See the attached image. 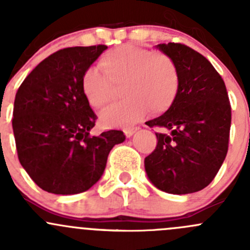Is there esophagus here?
Wrapping results in <instances>:
<instances>
[{"label": "esophagus", "instance_id": "obj_1", "mask_svg": "<svg viewBox=\"0 0 250 250\" xmlns=\"http://www.w3.org/2000/svg\"><path fill=\"white\" fill-rule=\"evenodd\" d=\"M135 132H137V129H125V134L127 138L132 137Z\"/></svg>", "mask_w": 250, "mask_h": 250}]
</instances>
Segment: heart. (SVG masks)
Returning a JSON list of instances; mask_svg holds the SVG:
<instances>
[{"label":"heart","instance_id":"heart-1","mask_svg":"<svg viewBox=\"0 0 250 250\" xmlns=\"http://www.w3.org/2000/svg\"><path fill=\"white\" fill-rule=\"evenodd\" d=\"M100 65L106 77L95 67L83 72L82 92L88 104L97 110L107 106L113 97V87H121L125 98L102 113L106 127L129 125L139 122L147 113L169 109L179 88V74L175 62L163 53L133 44H123L103 55Z\"/></svg>","mask_w":250,"mask_h":250}]
</instances>
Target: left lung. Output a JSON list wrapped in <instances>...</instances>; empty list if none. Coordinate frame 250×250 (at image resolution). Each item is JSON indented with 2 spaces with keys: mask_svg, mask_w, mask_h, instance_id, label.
I'll return each instance as SVG.
<instances>
[{
  "mask_svg": "<svg viewBox=\"0 0 250 250\" xmlns=\"http://www.w3.org/2000/svg\"><path fill=\"white\" fill-rule=\"evenodd\" d=\"M155 48L175 62L179 88L169 109L146 122L167 130L156 133L157 146L144 161L146 174L165 192H197L215 178L228 153V90L210 62L196 50L172 42Z\"/></svg>",
  "mask_w": 250,
  "mask_h": 250,
  "instance_id": "left-lung-1",
  "label": "left lung"
}]
</instances>
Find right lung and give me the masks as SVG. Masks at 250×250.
Wrapping results in <instances>:
<instances>
[{
	"label": "right lung",
	"mask_w": 250,
	"mask_h": 250,
	"mask_svg": "<svg viewBox=\"0 0 250 250\" xmlns=\"http://www.w3.org/2000/svg\"><path fill=\"white\" fill-rule=\"evenodd\" d=\"M107 47H71L42 60L20 84L13 110L20 165L42 190L75 195L89 190L106 167L121 130L90 137L97 115L82 92L83 72Z\"/></svg>",
	"instance_id": "right-lung-1"
}]
</instances>
